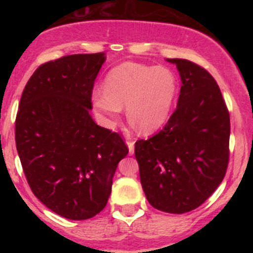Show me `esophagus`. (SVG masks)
Returning a JSON list of instances; mask_svg holds the SVG:
<instances>
[{
    "instance_id": "esophagus-1",
    "label": "esophagus",
    "mask_w": 253,
    "mask_h": 253,
    "mask_svg": "<svg viewBox=\"0 0 253 253\" xmlns=\"http://www.w3.org/2000/svg\"><path fill=\"white\" fill-rule=\"evenodd\" d=\"M127 146H128L129 155H133V153H134V141L128 140V141H127Z\"/></svg>"
}]
</instances>
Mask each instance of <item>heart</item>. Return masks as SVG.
I'll return each mask as SVG.
<instances>
[{
	"label": "heart",
	"mask_w": 253,
	"mask_h": 253,
	"mask_svg": "<svg viewBox=\"0 0 253 253\" xmlns=\"http://www.w3.org/2000/svg\"><path fill=\"white\" fill-rule=\"evenodd\" d=\"M178 83L170 69L126 62L107 75L104 89L95 90L91 103L106 128L118 123L123 106L127 115L144 133L161 128L170 117Z\"/></svg>",
	"instance_id": "heart-1"
}]
</instances>
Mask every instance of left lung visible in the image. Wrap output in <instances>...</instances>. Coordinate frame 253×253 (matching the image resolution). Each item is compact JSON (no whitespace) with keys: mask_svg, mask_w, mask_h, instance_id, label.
Listing matches in <instances>:
<instances>
[{"mask_svg":"<svg viewBox=\"0 0 253 253\" xmlns=\"http://www.w3.org/2000/svg\"><path fill=\"white\" fill-rule=\"evenodd\" d=\"M176 64L182 86L177 108L161 132L134 146L147 201L183 214L200 207L222 182L229 158V113L215 80L187 59Z\"/></svg>","mask_w":253,"mask_h":253,"instance_id":"obj_1","label":"left lung"}]
</instances>
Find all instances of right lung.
<instances>
[{
  "label": "right lung",
  "instance_id": "obj_1",
  "mask_svg": "<svg viewBox=\"0 0 253 253\" xmlns=\"http://www.w3.org/2000/svg\"><path fill=\"white\" fill-rule=\"evenodd\" d=\"M104 53L70 54L34 71L15 120L16 150L32 191L58 215L85 220L106 207L119 162V133L92 120L91 94Z\"/></svg>",
  "mask_w": 253,
  "mask_h": 253
}]
</instances>
